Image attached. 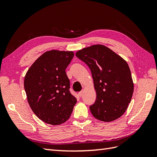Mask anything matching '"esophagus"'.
I'll return each instance as SVG.
<instances>
[{"mask_svg": "<svg viewBox=\"0 0 157 157\" xmlns=\"http://www.w3.org/2000/svg\"><path fill=\"white\" fill-rule=\"evenodd\" d=\"M83 93H84V91H83V90H82V91H81V92H80L78 93L79 96H80V97H82V95H83Z\"/></svg>", "mask_w": 157, "mask_h": 157, "instance_id": "1", "label": "esophagus"}]
</instances>
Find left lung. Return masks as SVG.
I'll return each instance as SVG.
<instances>
[{
	"label": "left lung",
	"instance_id": "1",
	"mask_svg": "<svg viewBox=\"0 0 157 157\" xmlns=\"http://www.w3.org/2000/svg\"><path fill=\"white\" fill-rule=\"evenodd\" d=\"M91 71L96 100L90 107L92 115L111 122L125 113L134 92V82L126 61L108 47L94 44L76 52Z\"/></svg>",
	"mask_w": 157,
	"mask_h": 157
}]
</instances>
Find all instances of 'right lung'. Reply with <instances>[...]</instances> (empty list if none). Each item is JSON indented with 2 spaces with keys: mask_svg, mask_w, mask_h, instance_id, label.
<instances>
[{
  "mask_svg": "<svg viewBox=\"0 0 157 157\" xmlns=\"http://www.w3.org/2000/svg\"><path fill=\"white\" fill-rule=\"evenodd\" d=\"M74 56L73 51H47L27 71L24 88L29 106L36 116L51 125L67 121L77 99L69 92L65 69Z\"/></svg>",
  "mask_w": 157,
  "mask_h": 157,
  "instance_id": "add662e5",
  "label": "right lung"
}]
</instances>
